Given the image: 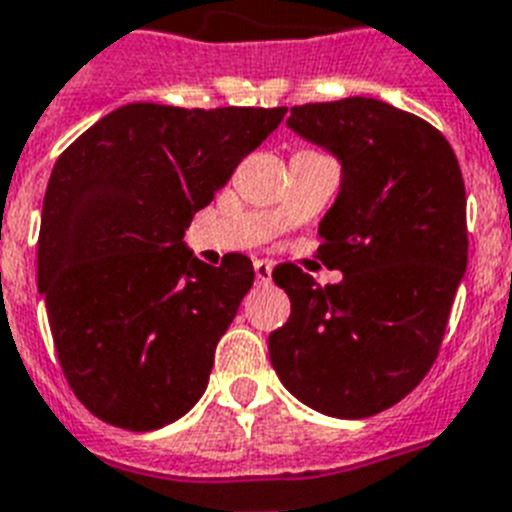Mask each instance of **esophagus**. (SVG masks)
<instances>
[{"label": "esophagus", "mask_w": 512, "mask_h": 512, "mask_svg": "<svg viewBox=\"0 0 512 512\" xmlns=\"http://www.w3.org/2000/svg\"><path fill=\"white\" fill-rule=\"evenodd\" d=\"M255 278L260 286H268L273 281V262L270 260H255Z\"/></svg>", "instance_id": "1"}]
</instances>
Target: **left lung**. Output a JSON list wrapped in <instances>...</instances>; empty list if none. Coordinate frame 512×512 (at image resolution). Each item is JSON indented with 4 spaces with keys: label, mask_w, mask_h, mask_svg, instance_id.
Segmentation results:
<instances>
[{
    "label": "left lung",
    "mask_w": 512,
    "mask_h": 512,
    "mask_svg": "<svg viewBox=\"0 0 512 512\" xmlns=\"http://www.w3.org/2000/svg\"><path fill=\"white\" fill-rule=\"evenodd\" d=\"M288 128L342 162L317 250L342 281L322 288L288 262L273 270L291 317L270 332V363L311 410L379 415L435 363L464 278L459 159L438 128L373 97L296 105Z\"/></svg>",
    "instance_id": "1"
}]
</instances>
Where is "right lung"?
<instances>
[{"mask_svg":"<svg viewBox=\"0 0 512 512\" xmlns=\"http://www.w3.org/2000/svg\"><path fill=\"white\" fill-rule=\"evenodd\" d=\"M283 115L131 102L53 164L38 288L61 371L102 422L164 428L206 391L255 270L237 252L206 265L182 234Z\"/></svg>","mask_w":512,"mask_h":512,"instance_id":"obj_1","label":"right lung"}]
</instances>
